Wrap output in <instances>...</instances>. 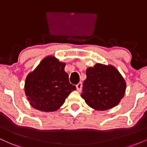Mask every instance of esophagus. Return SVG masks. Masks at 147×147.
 <instances>
[{
  "label": "esophagus",
  "mask_w": 147,
  "mask_h": 147,
  "mask_svg": "<svg viewBox=\"0 0 147 147\" xmlns=\"http://www.w3.org/2000/svg\"><path fill=\"white\" fill-rule=\"evenodd\" d=\"M76 88H77V90L78 92H81V91H82V82H79L78 84H77V85H76Z\"/></svg>",
  "instance_id": "obj_1"
}]
</instances>
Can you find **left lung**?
<instances>
[{
    "label": "left lung",
    "mask_w": 147,
    "mask_h": 147,
    "mask_svg": "<svg viewBox=\"0 0 147 147\" xmlns=\"http://www.w3.org/2000/svg\"><path fill=\"white\" fill-rule=\"evenodd\" d=\"M81 97L92 109L106 111L120 102L125 94L126 84L112 65L97 63L86 69Z\"/></svg>",
    "instance_id": "obj_1"
}]
</instances>
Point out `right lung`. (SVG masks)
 <instances>
[{
	"mask_svg": "<svg viewBox=\"0 0 147 147\" xmlns=\"http://www.w3.org/2000/svg\"><path fill=\"white\" fill-rule=\"evenodd\" d=\"M65 63L55 57H45L27 76L25 93L30 104L38 111L52 112L58 110L75 86L70 84Z\"/></svg>",
	"mask_w": 147,
	"mask_h": 147,
	"instance_id": "1",
	"label": "right lung"
}]
</instances>
